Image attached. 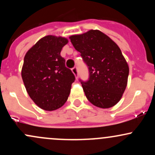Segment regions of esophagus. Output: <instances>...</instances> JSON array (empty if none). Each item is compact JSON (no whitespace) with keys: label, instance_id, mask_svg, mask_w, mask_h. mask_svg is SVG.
<instances>
[{"label":"esophagus","instance_id":"esophagus-1","mask_svg":"<svg viewBox=\"0 0 155 155\" xmlns=\"http://www.w3.org/2000/svg\"><path fill=\"white\" fill-rule=\"evenodd\" d=\"M71 71H72L73 74H74V75H75L76 78V79H77V78H78V71H77V68H76V67L73 68L71 69Z\"/></svg>","mask_w":155,"mask_h":155}]
</instances>
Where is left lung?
<instances>
[{"mask_svg":"<svg viewBox=\"0 0 155 155\" xmlns=\"http://www.w3.org/2000/svg\"><path fill=\"white\" fill-rule=\"evenodd\" d=\"M89 69V79L80 80L87 100L97 107L116 105L125 90L129 67L120 47L98 30L69 37Z\"/></svg>","mask_w":155,"mask_h":155,"instance_id":"8db88e82","label":"left lung"}]
</instances>
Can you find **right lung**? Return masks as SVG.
Segmentation results:
<instances>
[{
	"label": "right lung",
	"instance_id": "1",
	"mask_svg": "<svg viewBox=\"0 0 155 155\" xmlns=\"http://www.w3.org/2000/svg\"><path fill=\"white\" fill-rule=\"evenodd\" d=\"M68 40L47 35L33 46L24 58L22 78L28 95L38 107L54 111L63 106L75 76L60 55Z\"/></svg>",
	"mask_w": 155,
	"mask_h": 155
}]
</instances>
